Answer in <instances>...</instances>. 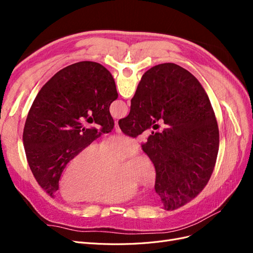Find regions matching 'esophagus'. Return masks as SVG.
Here are the masks:
<instances>
[{
    "label": "esophagus",
    "instance_id": "esophagus-1",
    "mask_svg": "<svg viewBox=\"0 0 253 253\" xmlns=\"http://www.w3.org/2000/svg\"><path fill=\"white\" fill-rule=\"evenodd\" d=\"M115 132H116L117 134H121L122 133L119 126H118V122H115Z\"/></svg>",
    "mask_w": 253,
    "mask_h": 253
}]
</instances>
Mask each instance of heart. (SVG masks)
Here are the masks:
<instances>
[{"mask_svg": "<svg viewBox=\"0 0 253 253\" xmlns=\"http://www.w3.org/2000/svg\"><path fill=\"white\" fill-rule=\"evenodd\" d=\"M136 149V141L125 136L113 137L101 147L88 144L61 175V195L68 202L115 204L131 200L138 183L152 185L155 178L151 162L141 153H136L119 167L118 160Z\"/></svg>", "mask_w": 253, "mask_h": 253, "instance_id": "1", "label": "heart"}]
</instances>
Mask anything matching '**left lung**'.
<instances>
[{"mask_svg":"<svg viewBox=\"0 0 253 253\" xmlns=\"http://www.w3.org/2000/svg\"><path fill=\"white\" fill-rule=\"evenodd\" d=\"M117 98L111 73L90 61L64 67L38 93L27 115L23 144L30 170L49 196L59 189L66 165L112 131L110 105ZM90 123L101 128L87 127Z\"/></svg>","mask_w":253,"mask_h":253,"instance_id":"left-lung-1","label":"left lung"}]
</instances>
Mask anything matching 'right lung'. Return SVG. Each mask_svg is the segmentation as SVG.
I'll return each mask as SVG.
<instances>
[{
  "mask_svg": "<svg viewBox=\"0 0 253 253\" xmlns=\"http://www.w3.org/2000/svg\"><path fill=\"white\" fill-rule=\"evenodd\" d=\"M158 120L141 145L156 172L155 191L166 210L191 202L208 183L216 163L219 132L209 97L194 76L181 66L164 63L145 72L131 100V111L118 121L136 138Z\"/></svg>",
  "mask_w": 253,
  "mask_h": 253,
  "instance_id": "add662e5",
  "label": "right lung"
}]
</instances>
